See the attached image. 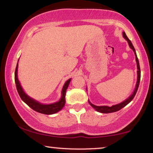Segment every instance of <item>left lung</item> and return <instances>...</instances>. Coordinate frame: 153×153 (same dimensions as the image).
<instances>
[{"mask_svg":"<svg viewBox=\"0 0 153 153\" xmlns=\"http://www.w3.org/2000/svg\"><path fill=\"white\" fill-rule=\"evenodd\" d=\"M123 37L126 39V40H127L128 43V45H129V46H130V48L132 49V50L133 51L134 53H135V60H136V62H137V83H136V86H135V90H134L133 93L132 94V95H131L127 98V99H126L125 100L123 101V102H122L121 103H120V104L113 105V106H111V107H108V106H96V105H93L92 103H91L90 101L88 100V102L90 103V105L94 108V109H95L97 111L100 112V113H103V114H109V113L116 112V111H119V110H120L121 109H123V107H125L126 105H128V103L130 102L133 99V98L135 97L136 93H137V91L138 90V88H139L140 81V76H141V71H140V67L139 61H138L137 55H136V53H135V48H134V46H133V44L131 43V42L130 39H129L128 37H127V36H126V35L125 33L123 32Z\"/></svg>","mask_w":153,"mask_h":153,"instance_id":"8db88e82","label":"left lung"}]
</instances>
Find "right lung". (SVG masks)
<instances>
[{"label": "right lung", "mask_w": 153, "mask_h": 153, "mask_svg": "<svg viewBox=\"0 0 153 153\" xmlns=\"http://www.w3.org/2000/svg\"><path fill=\"white\" fill-rule=\"evenodd\" d=\"M18 62L17 63V65H16L15 70V83L16 88H17L18 92L19 94V96H20L21 99L24 101L28 106H29L32 109H33L34 111L46 115L55 114V113L59 111L60 110L64 107L65 103V92H66V90L68 87L69 85L70 81H71V79H68L65 83L62 91V98H61V99L59 100L58 102H54L53 104L50 105H44L42 104L40 102H37L36 100H35L34 99H33V98H30L29 96L26 94L25 91H23V89L22 88V87H21V85L18 79Z\"/></svg>", "instance_id": "obj_1"}]
</instances>
